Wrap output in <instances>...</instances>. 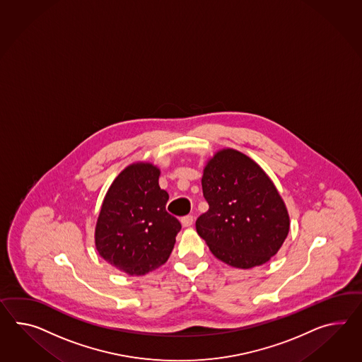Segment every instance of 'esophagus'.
Here are the masks:
<instances>
[{
  "mask_svg": "<svg viewBox=\"0 0 362 362\" xmlns=\"http://www.w3.org/2000/svg\"><path fill=\"white\" fill-rule=\"evenodd\" d=\"M180 222H182V225L185 226V228H189L192 223H194V216H185V217H183L182 220H180Z\"/></svg>",
  "mask_w": 362,
  "mask_h": 362,
  "instance_id": "34e87169",
  "label": "esophagus"
}]
</instances>
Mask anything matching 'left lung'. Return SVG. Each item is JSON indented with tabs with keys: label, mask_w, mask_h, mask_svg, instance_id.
Returning a JSON list of instances; mask_svg holds the SVG:
<instances>
[{
	"label": "left lung",
	"mask_w": 362,
	"mask_h": 362,
	"mask_svg": "<svg viewBox=\"0 0 362 362\" xmlns=\"http://www.w3.org/2000/svg\"><path fill=\"white\" fill-rule=\"evenodd\" d=\"M202 185L209 209L196 221V230L213 255L250 269L279 252L291 228L289 213L254 159L238 150H218L204 166Z\"/></svg>",
	"instance_id": "obj_1"
}]
</instances>
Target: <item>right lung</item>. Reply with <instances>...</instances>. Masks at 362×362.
<instances>
[{"label": "right lung", "mask_w": 362, "mask_h": 362, "mask_svg": "<svg viewBox=\"0 0 362 362\" xmlns=\"http://www.w3.org/2000/svg\"><path fill=\"white\" fill-rule=\"evenodd\" d=\"M160 170L150 162L127 166L110 185L95 225L99 255L120 272L144 276L168 262L180 222L166 212Z\"/></svg>", "instance_id": "add662e5"}]
</instances>
